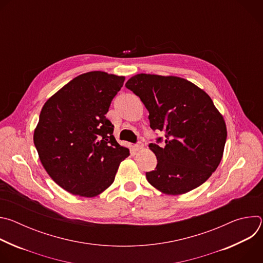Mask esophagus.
I'll return each mask as SVG.
<instances>
[{
  "instance_id": "esophagus-1",
  "label": "esophagus",
  "mask_w": 263,
  "mask_h": 263,
  "mask_svg": "<svg viewBox=\"0 0 263 263\" xmlns=\"http://www.w3.org/2000/svg\"><path fill=\"white\" fill-rule=\"evenodd\" d=\"M134 147H135V149H137V151H139V149H141V148L143 147V143H142L141 141H138V142L134 145Z\"/></svg>"
}]
</instances>
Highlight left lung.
I'll use <instances>...</instances> for the list:
<instances>
[{
	"mask_svg": "<svg viewBox=\"0 0 263 263\" xmlns=\"http://www.w3.org/2000/svg\"><path fill=\"white\" fill-rule=\"evenodd\" d=\"M126 87L147 109L149 127L165 135L164 145L148 144L157 157L155 171L145 173L148 183L163 194L182 195L207 181L221 160L227 139L226 124L211 98L174 76L138 73Z\"/></svg>",
	"mask_w": 263,
	"mask_h": 263,
	"instance_id": "obj_1",
	"label": "left lung"
}]
</instances>
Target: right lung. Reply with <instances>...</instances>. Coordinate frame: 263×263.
<instances>
[{
  "mask_svg": "<svg viewBox=\"0 0 263 263\" xmlns=\"http://www.w3.org/2000/svg\"><path fill=\"white\" fill-rule=\"evenodd\" d=\"M125 77L89 71L73 78L44 105L34 144L49 176L69 194L91 198L114 183L129 148L106 118Z\"/></svg>",
  "mask_w": 263,
  "mask_h": 263,
  "instance_id": "obj_1",
  "label": "right lung"
}]
</instances>
